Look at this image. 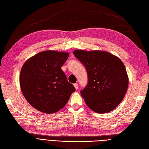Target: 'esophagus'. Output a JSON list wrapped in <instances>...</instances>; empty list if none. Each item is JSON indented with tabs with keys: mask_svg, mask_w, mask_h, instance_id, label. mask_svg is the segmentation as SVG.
I'll list each match as a JSON object with an SVG mask.
<instances>
[{
	"mask_svg": "<svg viewBox=\"0 0 149 149\" xmlns=\"http://www.w3.org/2000/svg\"><path fill=\"white\" fill-rule=\"evenodd\" d=\"M74 88H75V89L76 90L78 89V83H74Z\"/></svg>",
	"mask_w": 149,
	"mask_h": 149,
	"instance_id": "1",
	"label": "esophagus"
}]
</instances>
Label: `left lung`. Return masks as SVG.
Returning a JSON list of instances; mask_svg holds the SVG:
<instances>
[{
    "mask_svg": "<svg viewBox=\"0 0 149 149\" xmlns=\"http://www.w3.org/2000/svg\"><path fill=\"white\" fill-rule=\"evenodd\" d=\"M87 71L88 83L81 91L87 106L97 113L114 110L127 92L129 78L119 58L104 51L74 50Z\"/></svg>",
    "mask_w": 149,
    "mask_h": 149,
    "instance_id": "obj_1",
    "label": "left lung"
}]
</instances>
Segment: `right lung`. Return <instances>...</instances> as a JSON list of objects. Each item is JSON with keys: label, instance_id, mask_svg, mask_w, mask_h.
I'll list each match as a JSON object with an SVG mask.
<instances>
[{"label": "right lung", "instance_id": "right-lung-1", "mask_svg": "<svg viewBox=\"0 0 149 149\" xmlns=\"http://www.w3.org/2000/svg\"><path fill=\"white\" fill-rule=\"evenodd\" d=\"M69 55L67 52L47 50L36 54L24 63L20 74V88L26 101L35 109L52 114L66 104L75 91L61 70Z\"/></svg>", "mask_w": 149, "mask_h": 149}]
</instances>
